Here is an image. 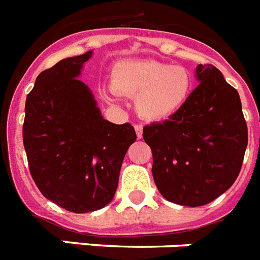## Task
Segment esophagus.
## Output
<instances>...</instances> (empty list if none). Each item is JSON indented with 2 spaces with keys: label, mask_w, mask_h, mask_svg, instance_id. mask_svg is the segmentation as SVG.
I'll list each match as a JSON object with an SVG mask.
<instances>
[{
  "label": "esophagus",
  "mask_w": 260,
  "mask_h": 260,
  "mask_svg": "<svg viewBox=\"0 0 260 260\" xmlns=\"http://www.w3.org/2000/svg\"><path fill=\"white\" fill-rule=\"evenodd\" d=\"M135 131H136V135H137V139H141L143 137V125H135Z\"/></svg>",
  "instance_id": "1"
}]
</instances>
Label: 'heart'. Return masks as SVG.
I'll return each mask as SVG.
<instances>
[{"mask_svg": "<svg viewBox=\"0 0 260 260\" xmlns=\"http://www.w3.org/2000/svg\"><path fill=\"white\" fill-rule=\"evenodd\" d=\"M110 78L112 90L135 96L137 115L152 123L177 115L193 89V77L186 67L158 60H120L112 67Z\"/></svg>", "mask_w": 260, "mask_h": 260, "instance_id": "b5f03b06", "label": "heart"}]
</instances>
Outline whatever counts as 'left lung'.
I'll return each instance as SVG.
<instances>
[{
    "label": "left lung",
    "instance_id": "8db88e82",
    "mask_svg": "<svg viewBox=\"0 0 260 260\" xmlns=\"http://www.w3.org/2000/svg\"><path fill=\"white\" fill-rule=\"evenodd\" d=\"M200 82L171 119L144 127L153 154V179L166 200L200 207L229 189L238 177L247 125L238 91L213 65H198Z\"/></svg>",
    "mask_w": 260,
    "mask_h": 260
}]
</instances>
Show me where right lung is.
Masks as SVG:
<instances>
[{"instance_id":"right-lung-1","label":"right lung","mask_w":260,"mask_h":260,"mask_svg":"<svg viewBox=\"0 0 260 260\" xmlns=\"http://www.w3.org/2000/svg\"><path fill=\"white\" fill-rule=\"evenodd\" d=\"M91 56L87 51L42 72L24 107L31 177L43 196L74 213L111 202L124 155L136 141L129 123L106 120L90 87L78 80Z\"/></svg>"}]
</instances>
